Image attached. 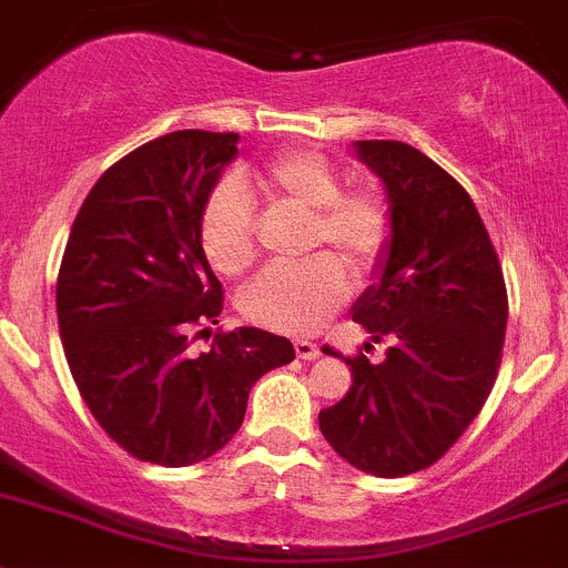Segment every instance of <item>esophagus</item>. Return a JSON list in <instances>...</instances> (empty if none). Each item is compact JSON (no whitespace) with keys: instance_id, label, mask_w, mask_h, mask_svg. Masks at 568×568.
<instances>
[{"instance_id":"esophagus-1","label":"esophagus","mask_w":568,"mask_h":568,"mask_svg":"<svg viewBox=\"0 0 568 568\" xmlns=\"http://www.w3.org/2000/svg\"><path fill=\"white\" fill-rule=\"evenodd\" d=\"M295 354H298V359L312 362L321 356V348L315 343H310V339H295Z\"/></svg>"}]
</instances>
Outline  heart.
Here are the masks:
<instances>
[{"instance_id": "1", "label": "heart", "mask_w": 568, "mask_h": 568, "mask_svg": "<svg viewBox=\"0 0 568 568\" xmlns=\"http://www.w3.org/2000/svg\"><path fill=\"white\" fill-rule=\"evenodd\" d=\"M270 206L310 214L306 251H332L354 278L379 270L393 236V212L376 189H343L337 166L312 150H293L251 175ZM200 247L223 275H240L258 256V223L245 186L225 178L200 209ZM328 253L298 267H275L251 281L240 312L256 326L284 334H312L345 304L348 278Z\"/></svg>"}]
</instances>
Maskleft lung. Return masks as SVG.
<instances>
[{
	"mask_svg": "<svg viewBox=\"0 0 568 568\" xmlns=\"http://www.w3.org/2000/svg\"><path fill=\"white\" fill-rule=\"evenodd\" d=\"M356 155L385 181L393 236L354 321L390 348L379 365L362 351L343 356L351 387L317 420L354 468L407 477L440 460L490 396L507 326L505 275L474 200L443 166L387 139L356 142Z\"/></svg>",
	"mask_w": 568,
	"mask_h": 568,
	"instance_id": "left-lung-1",
	"label": "left lung"
}]
</instances>
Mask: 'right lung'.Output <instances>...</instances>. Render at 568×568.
Returning a JSON list of instances; mask_svg holds the SVG:
<instances>
[{"mask_svg": "<svg viewBox=\"0 0 568 568\" xmlns=\"http://www.w3.org/2000/svg\"><path fill=\"white\" fill-rule=\"evenodd\" d=\"M236 142L175 131L142 144L102 172L69 231L55 290L63 354L97 424L142 463L212 457L240 432L251 387L295 359L287 337L253 326L189 351L194 328L223 312L197 223Z\"/></svg>", "mask_w": 568, "mask_h": 568, "instance_id": "1", "label": "right lung"}]
</instances>
